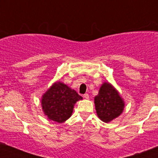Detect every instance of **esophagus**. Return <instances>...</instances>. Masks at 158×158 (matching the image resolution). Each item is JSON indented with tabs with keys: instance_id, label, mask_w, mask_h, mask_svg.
I'll list each match as a JSON object with an SVG mask.
<instances>
[{
	"instance_id": "1",
	"label": "esophagus",
	"mask_w": 158,
	"mask_h": 158,
	"mask_svg": "<svg viewBox=\"0 0 158 158\" xmlns=\"http://www.w3.org/2000/svg\"><path fill=\"white\" fill-rule=\"evenodd\" d=\"M84 98L85 99H89V95L88 94V93H85V94H84Z\"/></svg>"
}]
</instances>
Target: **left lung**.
I'll list each match as a JSON object with an SVG mask.
<instances>
[{
	"mask_svg": "<svg viewBox=\"0 0 158 158\" xmlns=\"http://www.w3.org/2000/svg\"><path fill=\"white\" fill-rule=\"evenodd\" d=\"M97 115L103 122L108 123L120 115L124 102L118 93L109 83H104L97 96H95Z\"/></svg>",
	"mask_w": 158,
	"mask_h": 158,
	"instance_id": "left-lung-1",
	"label": "left lung"
}]
</instances>
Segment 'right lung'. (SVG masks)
<instances>
[{
	"label": "right lung",
	"mask_w": 158,
	"mask_h": 158,
	"mask_svg": "<svg viewBox=\"0 0 158 158\" xmlns=\"http://www.w3.org/2000/svg\"><path fill=\"white\" fill-rule=\"evenodd\" d=\"M82 97L66 85L56 82L43 96L42 107L49 119L63 123L71 116L73 106Z\"/></svg>",
	"instance_id": "1"
}]
</instances>
